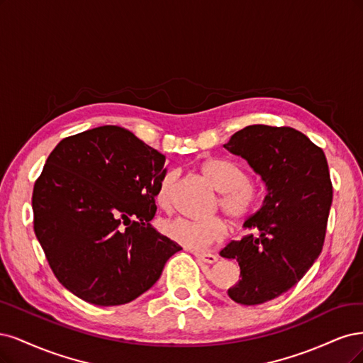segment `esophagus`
<instances>
[{
    "instance_id": "34e87169",
    "label": "esophagus",
    "mask_w": 363,
    "mask_h": 363,
    "mask_svg": "<svg viewBox=\"0 0 363 363\" xmlns=\"http://www.w3.org/2000/svg\"><path fill=\"white\" fill-rule=\"evenodd\" d=\"M196 259L201 261V262H205V264H214L217 262V256L213 255V253H196Z\"/></svg>"
}]
</instances>
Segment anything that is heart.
<instances>
[{
	"instance_id": "heart-1",
	"label": "heart",
	"mask_w": 363,
	"mask_h": 363,
	"mask_svg": "<svg viewBox=\"0 0 363 363\" xmlns=\"http://www.w3.org/2000/svg\"><path fill=\"white\" fill-rule=\"evenodd\" d=\"M201 170L205 178L220 191L218 206L226 216L242 223L258 211L262 191L259 184L245 177L242 169L225 158H208L202 161ZM178 179L177 170H167L158 181L155 202L166 208L172 202L174 182ZM161 230L173 242L190 250H205L209 245L223 241L228 235V225L221 217L205 220H190L184 217L170 218L161 223Z\"/></svg>"
}]
</instances>
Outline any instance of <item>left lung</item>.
<instances>
[{
	"label": "left lung",
	"instance_id": "8db88e82",
	"mask_svg": "<svg viewBox=\"0 0 363 363\" xmlns=\"http://www.w3.org/2000/svg\"><path fill=\"white\" fill-rule=\"evenodd\" d=\"M225 147L267 185L261 209L244 223L258 235L230 241L220 252L241 270L228 296L240 305H261L294 286L323 250L333 197L329 166L323 149L289 126H245Z\"/></svg>",
	"mask_w": 363,
	"mask_h": 363
}]
</instances>
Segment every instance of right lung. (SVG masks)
<instances>
[{
    "label": "right lung",
    "mask_w": 363,
    "mask_h": 363,
    "mask_svg": "<svg viewBox=\"0 0 363 363\" xmlns=\"http://www.w3.org/2000/svg\"><path fill=\"white\" fill-rule=\"evenodd\" d=\"M166 157L105 125L63 138L33 189L34 233L54 276L96 306L142 296L182 247L150 225Z\"/></svg>",
    "instance_id": "add662e5"
}]
</instances>
